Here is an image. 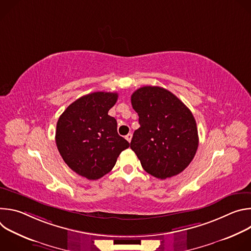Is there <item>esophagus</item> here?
Listing matches in <instances>:
<instances>
[{
	"mask_svg": "<svg viewBox=\"0 0 251 251\" xmlns=\"http://www.w3.org/2000/svg\"><path fill=\"white\" fill-rule=\"evenodd\" d=\"M125 139L130 143L131 142V140H132V134L131 133H129V134H127L126 136H125Z\"/></svg>",
	"mask_w": 251,
	"mask_h": 251,
	"instance_id": "34e87169",
	"label": "esophagus"
}]
</instances>
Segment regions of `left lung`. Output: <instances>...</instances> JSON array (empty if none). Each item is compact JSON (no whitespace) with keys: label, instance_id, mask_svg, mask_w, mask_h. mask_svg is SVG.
I'll use <instances>...</instances> for the list:
<instances>
[{"label":"left lung","instance_id":"obj_1","mask_svg":"<svg viewBox=\"0 0 251 251\" xmlns=\"http://www.w3.org/2000/svg\"><path fill=\"white\" fill-rule=\"evenodd\" d=\"M131 103L140 127L133 134L130 148L143 169L161 180L183 172L199 146L191 110L171 91L159 86L137 89Z\"/></svg>","mask_w":251,"mask_h":251}]
</instances>
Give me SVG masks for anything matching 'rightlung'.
<instances>
[{"mask_svg":"<svg viewBox=\"0 0 251 251\" xmlns=\"http://www.w3.org/2000/svg\"><path fill=\"white\" fill-rule=\"evenodd\" d=\"M117 99L115 92H93L71 103L58 118V152L71 170L88 180L109 173L130 146L118 135L116 119L108 115Z\"/></svg>","mask_w":251,"mask_h":251,"instance_id":"add662e5","label":"right lung"}]
</instances>
